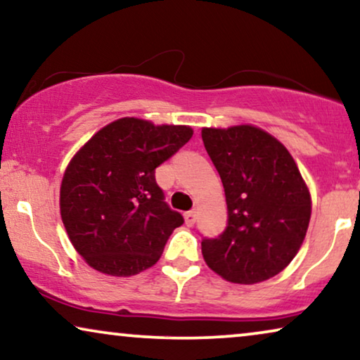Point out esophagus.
Here are the masks:
<instances>
[{"mask_svg": "<svg viewBox=\"0 0 360 360\" xmlns=\"http://www.w3.org/2000/svg\"><path fill=\"white\" fill-rule=\"evenodd\" d=\"M195 221H196V211H186L185 213V223H186V226H193L195 224Z\"/></svg>", "mask_w": 360, "mask_h": 360, "instance_id": "34e87169", "label": "esophagus"}]
</instances>
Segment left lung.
Here are the masks:
<instances>
[{
  "instance_id": "8db88e82",
  "label": "left lung",
  "mask_w": 360,
  "mask_h": 360,
  "mask_svg": "<svg viewBox=\"0 0 360 360\" xmlns=\"http://www.w3.org/2000/svg\"><path fill=\"white\" fill-rule=\"evenodd\" d=\"M205 149L221 176L228 224L203 238L206 264L234 283H257L287 267L302 245L311 198L293 157L254 126L205 127Z\"/></svg>"
}]
</instances>
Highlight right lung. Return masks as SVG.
<instances>
[{"instance_id": "obj_1", "label": "right lung", "mask_w": 360, "mask_h": 360, "mask_svg": "<svg viewBox=\"0 0 360 360\" xmlns=\"http://www.w3.org/2000/svg\"><path fill=\"white\" fill-rule=\"evenodd\" d=\"M188 126L122 117L73 157L60 186V214L77 252L98 272L129 277L160 259L184 216L172 210L155 169L191 139Z\"/></svg>"}]
</instances>
